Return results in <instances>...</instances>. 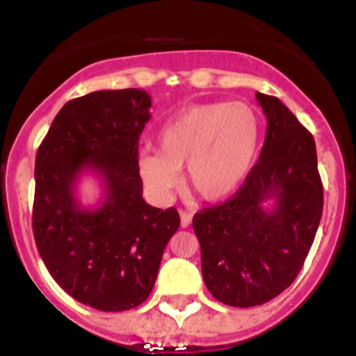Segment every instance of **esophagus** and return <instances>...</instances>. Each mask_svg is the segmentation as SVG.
I'll return each instance as SVG.
<instances>
[{
	"label": "esophagus",
	"instance_id": "obj_1",
	"mask_svg": "<svg viewBox=\"0 0 356 356\" xmlns=\"http://www.w3.org/2000/svg\"><path fill=\"white\" fill-rule=\"evenodd\" d=\"M180 219H181V228H187L193 221V213L185 212V210H180Z\"/></svg>",
	"mask_w": 356,
	"mask_h": 356
}]
</instances>
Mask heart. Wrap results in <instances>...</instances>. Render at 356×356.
Returning <instances> with one entry per match:
<instances>
[{"instance_id": "1", "label": "heart", "mask_w": 356, "mask_h": 356, "mask_svg": "<svg viewBox=\"0 0 356 356\" xmlns=\"http://www.w3.org/2000/svg\"><path fill=\"white\" fill-rule=\"evenodd\" d=\"M260 122L242 102H212L187 106L159 134V151L144 149L137 169L156 200H168L180 185L207 201L234 194L253 165Z\"/></svg>"}]
</instances>
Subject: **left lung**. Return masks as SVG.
<instances>
[{
  "label": "left lung",
  "instance_id": "obj_1",
  "mask_svg": "<svg viewBox=\"0 0 356 356\" xmlns=\"http://www.w3.org/2000/svg\"><path fill=\"white\" fill-rule=\"evenodd\" d=\"M257 102L267 119L259 162L228 201L193 219L207 289L238 308L267 303L294 282L323 216L312 134L278 97L257 92Z\"/></svg>",
  "mask_w": 356,
  "mask_h": 356
}]
</instances>
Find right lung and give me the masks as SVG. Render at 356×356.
I'll return each mask as SVG.
<instances>
[{
	"mask_svg": "<svg viewBox=\"0 0 356 356\" xmlns=\"http://www.w3.org/2000/svg\"><path fill=\"white\" fill-rule=\"evenodd\" d=\"M149 108V94L140 89L76 97L53 119L35 156L31 225L40 259L69 296L103 312L147 300L180 226L176 209H156L143 197L137 149ZM85 172L102 184L96 207L76 196Z\"/></svg>",
	"mask_w": 356,
	"mask_h": 356,
	"instance_id": "obj_1",
	"label": "right lung"
}]
</instances>
